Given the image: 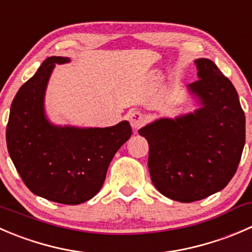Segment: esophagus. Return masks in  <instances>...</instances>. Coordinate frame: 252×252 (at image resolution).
Wrapping results in <instances>:
<instances>
[{
	"instance_id": "1",
	"label": "esophagus",
	"mask_w": 252,
	"mask_h": 252,
	"mask_svg": "<svg viewBox=\"0 0 252 252\" xmlns=\"http://www.w3.org/2000/svg\"><path fill=\"white\" fill-rule=\"evenodd\" d=\"M128 118H129V122H130L131 128L135 129V130H138L139 128H141L146 122L145 116H144L143 113H140L139 111H131L130 113H129Z\"/></svg>"
}]
</instances>
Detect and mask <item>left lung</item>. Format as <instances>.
I'll return each instance as SVG.
<instances>
[{
    "instance_id": "8db88e82",
    "label": "left lung",
    "mask_w": 252,
    "mask_h": 252,
    "mask_svg": "<svg viewBox=\"0 0 252 252\" xmlns=\"http://www.w3.org/2000/svg\"><path fill=\"white\" fill-rule=\"evenodd\" d=\"M188 94L197 108L139 129L149 143V172L158 192L182 203L221 191L235 175L245 145V114L235 87L209 59L194 60Z\"/></svg>"
}]
</instances>
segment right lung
Listing matches in <instances>:
<instances>
[{
    "label": "right lung",
    "mask_w": 252,
    "mask_h": 252,
    "mask_svg": "<svg viewBox=\"0 0 252 252\" xmlns=\"http://www.w3.org/2000/svg\"><path fill=\"white\" fill-rule=\"evenodd\" d=\"M50 56L17 92L9 112L6 141L9 156L34 194L63 204L96 196L118 149L130 138L128 121L107 128L56 126L45 113V91L56 64Z\"/></svg>",
    "instance_id": "right-lung-1"
}]
</instances>
